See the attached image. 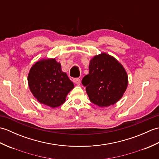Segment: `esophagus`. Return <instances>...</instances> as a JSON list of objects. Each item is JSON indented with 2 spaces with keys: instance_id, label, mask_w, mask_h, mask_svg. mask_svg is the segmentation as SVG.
Returning <instances> with one entry per match:
<instances>
[{
  "instance_id": "obj_1",
  "label": "esophagus",
  "mask_w": 159,
  "mask_h": 159,
  "mask_svg": "<svg viewBox=\"0 0 159 159\" xmlns=\"http://www.w3.org/2000/svg\"><path fill=\"white\" fill-rule=\"evenodd\" d=\"M73 82L75 84H76V85H79L80 84V79H79V78H75V79H73Z\"/></svg>"
}]
</instances>
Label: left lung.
<instances>
[{"mask_svg":"<svg viewBox=\"0 0 159 159\" xmlns=\"http://www.w3.org/2000/svg\"><path fill=\"white\" fill-rule=\"evenodd\" d=\"M89 72L82 84L92 102L100 107L116 104L126 91L128 76L117 61L106 53H101L90 61Z\"/></svg>","mask_w":159,"mask_h":159,"instance_id":"8db88e82","label":"left lung"}]
</instances>
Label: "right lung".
Masks as SVG:
<instances>
[{
	"mask_svg": "<svg viewBox=\"0 0 159 159\" xmlns=\"http://www.w3.org/2000/svg\"><path fill=\"white\" fill-rule=\"evenodd\" d=\"M28 83L37 100L52 108L61 105L67 93L74 88L73 83L62 72L61 64L55 59L35 63L30 70Z\"/></svg>",
	"mask_w": 159,
	"mask_h": 159,
	"instance_id": "right-lung-1",
	"label": "right lung"
}]
</instances>
